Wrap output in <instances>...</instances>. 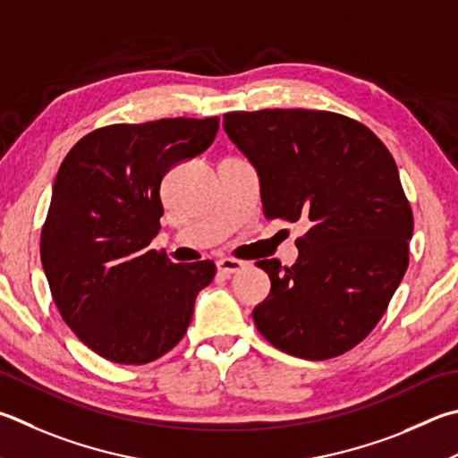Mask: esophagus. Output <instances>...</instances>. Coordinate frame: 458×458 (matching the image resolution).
I'll return each mask as SVG.
<instances>
[{"instance_id":"1","label":"esophagus","mask_w":458,"mask_h":458,"mask_svg":"<svg viewBox=\"0 0 458 458\" xmlns=\"http://www.w3.org/2000/svg\"><path fill=\"white\" fill-rule=\"evenodd\" d=\"M244 262L242 260H236V258H222V260L216 262V268H218L220 274H226V276H230V274H236L244 268Z\"/></svg>"}]
</instances>
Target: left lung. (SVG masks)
Wrapping results in <instances>:
<instances>
[{"label":"left lung","mask_w":458,"mask_h":458,"mask_svg":"<svg viewBox=\"0 0 458 458\" xmlns=\"http://www.w3.org/2000/svg\"><path fill=\"white\" fill-rule=\"evenodd\" d=\"M224 130L258 172L266 218L310 226L290 268L258 262L270 294L252 310L256 328L298 359L344 354L377 327L409 266L414 222L394 157L332 112H230Z\"/></svg>","instance_id":"obj_1"}]
</instances>
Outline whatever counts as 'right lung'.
<instances>
[{"label":"right lung","instance_id":"add662e5","mask_svg":"<svg viewBox=\"0 0 458 458\" xmlns=\"http://www.w3.org/2000/svg\"><path fill=\"white\" fill-rule=\"evenodd\" d=\"M220 118L114 123L65 156L41 228V264L65 324L118 364H146L186 335L212 260L174 264L149 250L162 178L214 142Z\"/></svg>","mask_w":458,"mask_h":458}]
</instances>
